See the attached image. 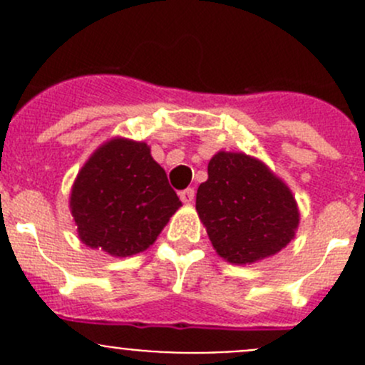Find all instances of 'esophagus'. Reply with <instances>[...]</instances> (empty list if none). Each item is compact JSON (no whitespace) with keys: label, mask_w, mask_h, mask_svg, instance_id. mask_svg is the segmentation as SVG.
Listing matches in <instances>:
<instances>
[{"label":"esophagus","mask_w":365,"mask_h":365,"mask_svg":"<svg viewBox=\"0 0 365 365\" xmlns=\"http://www.w3.org/2000/svg\"><path fill=\"white\" fill-rule=\"evenodd\" d=\"M194 194H196V192H194V189H190V187H189V189H185V190H182V192H180V200H182L183 203L189 205V203H192V201H194Z\"/></svg>","instance_id":"1"}]
</instances>
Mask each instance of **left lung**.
Instances as JSON below:
<instances>
[{
	"instance_id": "8db88e82",
	"label": "left lung",
	"mask_w": 365,
	"mask_h": 365,
	"mask_svg": "<svg viewBox=\"0 0 365 365\" xmlns=\"http://www.w3.org/2000/svg\"><path fill=\"white\" fill-rule=\"evenodd\" d=\"M196 210L213 249L233 264L270 257L295 238L300 220L292 190L267 165L245 153L219 152Z\"/></svg>"
}]
</instances>
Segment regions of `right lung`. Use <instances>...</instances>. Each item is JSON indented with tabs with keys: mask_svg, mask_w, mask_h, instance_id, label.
<instances>
[{
	"mask_svg": "<svg viewBox=\"0 0 365 365\" xmlns=\"http://www.w3.org/2000/svg\"><path fill=\"white\" fill-rule=\"evenodd\" d=\"M180 206L150 146L123 138L95 150L70 194L81 242L116 257L146 251Z\"/></svg>",
	"mask_w": 365,
	"mask_h": 365,
	"instance_id": "1",
	"label": "right lung"
}]
</instances>
